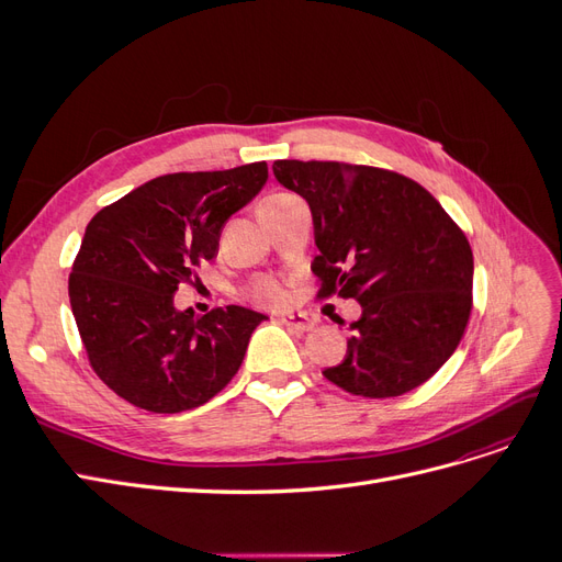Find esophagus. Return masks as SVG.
Here are the masks:
<instances>
[{
  "label": "esophagus",
  "mask_w": 562,
  "mask_h": 562,
  "mask_svg": "<svg viewBox=\"0 0 562 562\" xmlns=\"http://www.w3.org/2000/svg\"><path fill=\"white\" fill-rule=\"evenodd\" d=\"M277 321L283 323L285 328L297 330V333L314 330V321L310 316H304V314H281V316H277Z\"/></svg>",
  "instance_id": "34e87169"
}]
</instances>
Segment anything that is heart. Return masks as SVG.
Returning a JSON list of instances; mask_svg holds the SVG:
<instances>
[{
    "label": "heart",
    "instance_id": "b5f03b06",
    "mask_svg": "<svg viewBox=\"0 0 562 562\" xmlns=\"http://www.w3.org/2000/svg\"><path fill=\"white\" fill-rule=\"evenodd\" d=\"M288 199H293V194H285V192H277V194H269L262 203L260 209H267V206H277V203H283ZM250 295L255 302L260 304H283L288 300V293L285 288L274 281V279H258L252 285H250Z\"/></svg>",
    "mask_w": 562,
    "mask_h": 562
}]
</instances>
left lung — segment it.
Instances as JSON below:
<instances>
[{
    "instance_id": "8db88e82",
    "label": "left lung",
    "mask_w": 562,
    "mask_h": 562,
    "mask_svg": "<svg viewBox=\"0 0 562 562\" xmlns=\"http://www.w3.org/2000/svg\"><path fill=\"white\" fill-rule=\"evenodd\" d=\"M271 168L312 209L318 297H353L363 310L345 361L323 375L363 398L427 382L464 337L473 307L464 232L422 184L386 168L297 159Z\"/></svg>"
}]
</instances>
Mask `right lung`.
<instances>
[{
	"label": "right lung",
	"instance_id": "1",
	"mask_svg": "<svg viewBox=\"0 0 562 562\" xmlns=\"http://www.w3.org/2000/svg\"><path fill=\"white\" fill-rule=\"evenodd\" d=\"M267 182V164L168 173L98 211L72 265L70 304L89 363L116 396L149 413L192 411L239 372L246 307L178 312L173 295L217 255L220 232Z\"/></svg>",
	"mask_w": 562,
	"mask_h": 562
}]
</instances>
